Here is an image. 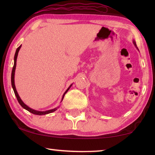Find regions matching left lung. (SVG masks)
I'll return each mask as SVG.
<instances>
[{"label": "left lung", "mask_w": 155, "mask_h": 155, "mask_svg": "<svg viewBox=\"0 0 155 155\" xmlns=\"http://www.w3.org/2000/svg\"><path fill=\"white\" fill-rule=\"evenodd\" d=\"M133 43H134V44H135V46L136 47H137V45H136V43H135V41H133Z\"/></svg>", "instance_id": "1"}]
</instances>
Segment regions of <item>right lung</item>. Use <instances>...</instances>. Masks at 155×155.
I'll return each mask as SVG.
<instances>
[{
  "label": "right lung",
  "mask_w": 155,
  "mask_h": 155,
  "mask_svg": "<svg viewBox=\"0 0 155 155\" xmlns=\"http://www.w3.org/2000/svg\"><path fill=\"white\" fill-rule=\"evenodd\" d=\"M21 46L22 45H20L18 48L16 49V51H15V56H14V67H13V69H12V87H13V90H14V94L15 96H16L17 100L18 101V103H20V104L21 106H22L23 108L25 109L26 110H27L29 112H31V114H35V115H45V114H50V113H52V112H54V111H56V110L59 108V107H57V108H54V109H52L51 110H48V111H36V110H34L33 109L30 108V107H28L27 105H26V104L23 103V101L21 100V98H20L19 95H18V94L17 92V90L16 89H15V83H14V75H15V67H16V60H17V57H18V52H19L20 49L21 48ZM72 85L70 86L67 89V90L65 91V93L64 94V95H63L62 97V100L61 101H63V99L64 98V96L65 94H66L67 91L69 90V89L71 87Z\"/></svg>",
  "instance_id": "obj_1"
}]
</instances>
